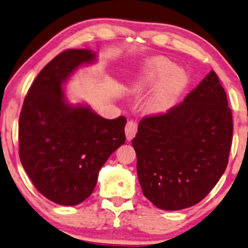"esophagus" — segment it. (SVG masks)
Here are the masks:
<instances>
[{
	"mask_svg": "<svg viewBox=\"0 0 248 248\" xmlns=\"http://www.w3.org/2000/svg\"><path fill=\"white\" fill-rule=\"evenodd\" d=\"M137 132V122L131 120L127 122L126 126H125V134H126L127 140H131L134 139Z\"/></svg>",
	"mask_w": 248,
	"mask_h": 248,
	"instance_id": "1",
	"label": "esophagus"
}]
</instances>
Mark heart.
I'll return each mask as SVG.
<instances>
[{"instance_id":"obj_1","label":"heart","mask_w":248,"mask_h":248,"mask_svg":"<svg viewBox=\"0 0 248 248\" xmlns=\"http://www.w3.org/2000/svg\"><path fill=\"white\" fill-rule=\"evenodd\" d=\"M157 88L146 100L145 108L149 113L167 111L176 102L186 86V77L179 69L173 68L172 62L165 57H154L147 60L144 74L133 83L134 92H141L160 81Z\"/></svg>"}]
</instances>
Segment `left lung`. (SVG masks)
Listing matches in <instances>:
<instances>
[{"mask_svg":"<svg viewBox=\"0 0 248 248\" xmlns=\"http://www.w3.org/2000/svg\"><path fill=\"white\" fill-rule=\"evenodd\" d=\"M232 136V111L212 70L181 103L140 120L132 144L144 196L167 211L199 203L225 171Z\"/></svg>","mask_w":248,"mask_h":248,"instance_id":"1","label":"left lung"}]
</instances>
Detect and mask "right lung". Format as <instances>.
I'll return each mask as SVG.
<instances>
[{
  "instance_id": "1",
  "label": "right lung",
  "mask_w": 248,
  "mask_h": 248,
  "mask_svg": "<svg viewBox=\"0 0 248 248\" xmlns=\"http://www.w3.org/2000/svg\"><path fill=\"white\" fill-rule=\"evenodd\" d=\"M95 60L67 49L48 62L27 92L18 121L19 159L36 189L55 203L77 205L94 190L100 169L125 143V116L107 120L67 103L62 84Z\"/></svg>"
}]
</instances>
